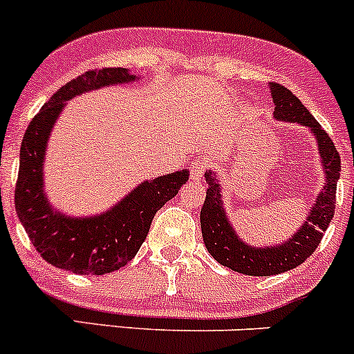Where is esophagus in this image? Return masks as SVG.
I'll return each instance as SVG.
<instances>
[{
  "mask_svg": "<svg viewBox=\"0 0 354 354\" xmlns=\"http://www.w3.org/2000/svg\"><path fill=\"white\" fill-rule=\"evenodd\" d=\"M207 160H203V158H200V160L193 161L191 163V179L193 180H200L201 177H203L205 170H207Z\"/></svg>",
  "mask_w": 354,
  "mask_h": 354,
  "instance_id": "34e87169",
  "label": "esophagus"
}]
</instances>
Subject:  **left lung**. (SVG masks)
Listing matches in <instances>:
<instances>
[{
	"instance_id": "left-lung-1",
	"label": "left lung",
	"mask_w": 354,
	"mask_h": 354,
	"mask_svg": "<svg viewBox=\"0 0 354 354\" xmlns=\"http://www.w3.org/2000/svg\"><path fill=\"white\" fill-rule=\"evenodd\" d=\"M272 102H274V120L285 123H297L311 132L318 146L319 165L325 174V183L306 214V221L297 227L290 238L276 245H248L238 236L234 225L224 208L222 187L215 171H205L207 180V198L200 212L201 234L208 254L225 268L248 276H271L301 266L322 241L335 214V191L341 177V158L334 142L322 124L313 118L304 104L288 88L269 83Z\"/></svg>"
}]
</instances>
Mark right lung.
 I'll return each mask as SVG.
<instances>
[{
    "label": "right lung",
    "mask_w": 354,
    "mask_h": 354,
    "mask_svg": "<svg viewBox=\"0 0 354 354\" xmlns=\"http://www.w3.org/2000/svg\"><path fill=\"white\" fill-rule=\"evenodd\" d=\"M140 82L124 67L88 71L60 86L32 118L20 146L15 210L41 257L76 274H106L129 264L149 233L154 214L179 193L189 170L142 180L100 214L69 215L53 207L45 189V160L52 130L67 102L82 93Z\"/></svg>",
    "instance_id": "1"
}]
</instances>
